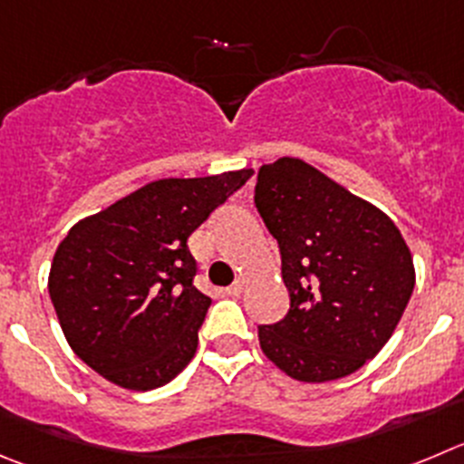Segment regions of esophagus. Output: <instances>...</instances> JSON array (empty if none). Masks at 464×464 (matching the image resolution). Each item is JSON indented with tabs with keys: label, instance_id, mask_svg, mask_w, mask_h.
Instances as JSON below:
<instances>
[{
	"label": "esophagus",
	"instance_id": "1",
	"mask_svg": "<svg viewBox=\"0 0 464 464\" xmlns=\"http://www.w3.org/2000/svg\"><path fill=\"white\" fill-rule=\"evenodd\" d=\"M242 291H245V284H242V281H236V284L228 285V288L224 293H227V295H231V297H237Z\"/></svg>",
	"mask_w": 464,
	"mask_h": 464
}]
</instances>
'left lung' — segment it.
<instances>
[{
  "mask_svg": "<svg viewBox=\"0 0 464 464\" xmlns=\"http://www.w3.org/2000/svg\"><path fill=\"white\" fill-rule=\"evenodd\" d=\"M254 203L279 245L291 309L261 324L267 359L302 382L362 369L396 330L414 291L396 224L297 158L258 169Z\"/></svg>",
  "mask_w": 464,
  "mask_h": 464,
  "instance_id": "left-lung-1",
  "label": "left lung"
}]
</instances>
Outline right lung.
<instances>
[{
    "instance_id": "obj_1",
    "label": "right lung",
    "mask_w": 464,
    "mask_h": 464,
    "mask_svg": "<svg viewBox=\"0 0 464 464\" xmlns=\"http://www.w3.org/2000/svg\"><path fill=\"white\" fill-rule=\"evenodd\" d=\"M252 173L155 180L68 231L47 291L68 343L95 373L149 392L192 362L210 297L194 288L188 237Z\"/></svg>"
}]
</instances>
